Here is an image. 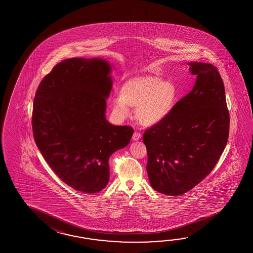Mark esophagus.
<instances>
[{
	"mask_svg": "<svg viewBox=\"0 0 253 253\" xmlns=\"http://www.w3.org/2000/svg\"><path fill=\"white\" fill-rule=\"evenodd\" d=\"M141 136H142V134L138 133V132H134V134H133V136H132V139L134 140V141H137V140H139L141 138Z\"/></svg>",
	"mask_w": 253,
	"mask_h": 253,
	"instance_id": "esophagus-1",
	"label": "esophagus"
}]
</instances>
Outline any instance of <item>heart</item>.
I'll return each mask as SVG.
<instances>
[{"instance_id":"heart-1","label":"heart","mask_w":253,"mask_h":253,"mask_svg":"<svg viewBox=\"0 0 253 253\" xmlns=\"http://www.w3.org/2000/svg\"><path fill=\"white\" fill-rule=\"evenodd\" d=\"M178 99V88L170 81L150 74L133 77L120 87L119 97L112 98L114 111L120 118L128 116L135 108V117L145 126L161 123L172 112Z\"/></svg>"}]
</instances>
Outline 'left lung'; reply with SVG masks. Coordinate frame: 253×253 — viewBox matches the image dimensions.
Returning a JSON list of instances; mask_svg holds the SVG:
<instances>
[{
  "label": "left lung",
  "mask_w": 253,
  "mask_h": 253,
  "mask_svg": "<svg viewBox=\"0 0 253 253\" xmlns=\"http://www.w3.org/2000/svg\"><path fill=\"white\" fill-rule=\"evenodd\" d=\"M188 65L196 76L194 88L143 135L151 185L172 196L185 194L211 172L229 137L230 115L219 71L210 63Z\"/></svg>",
  "instance_id": "1"
}]
</instances>
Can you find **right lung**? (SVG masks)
Segmentation results:
<instances>
[{
    "mask_svg": "<svg viewBox=\"0 0 253 253\" xmlns=\"http://www.w3.org/2000/svg\"><path fill=\"white\" fill-rule=\"evenodd\" d=\"M110 72L102 59H64L43 78L33 101L39 150L60 180L86 194L107 186L109 157L128 145L134 133L106 119Z\"/></svg>",
    "mask_w": 253,
    "mask_h": 253,
    "instance_id": "1",
    "label": "right lung"
}]
</instances>
